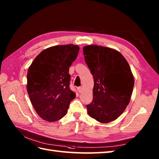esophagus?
Here are the masks:
<instances>
[{
  "label": "esophagus",
  "instance_id": "obj_1",
  "mask_svg": "<svg viewBox=\"0 0 159 159\" xmlns=\"http://www.w3.org/2000/svg\"><path fill=\"white\" fill-rule=\"evenodd\" d=\"M77 90H78V92H79V93H81L82 91H83V87H79L77 88Z\"/></svg>",
  "mask_w": 159,
  "mask_h": 159
}]
</instances>
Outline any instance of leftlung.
Returning <instances> with one entry per match:
<instances>
[{
    "instance_id": "1",
    "label": "left lung",
    "mask_w": 159,
    "mask_h": 159,
    "mask_svg": "<svg viewBox=\"0 0 159 159\" xmlns=\"http://www.w3.org/2000/svg\"><path fill=\"white\" fill-rule=\"evenodd\" d=\"M93 76V101L87 105L91 117L102 124L120 117L130 102L134 79L129 64L117 50L98 45L83 48Z\"/></svg>"
}]
</instances>
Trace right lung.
I'll return each mask as SVG.
<instances>
[{
  "label": "right lung",
  "instance_id": "right-lung-1",
  "mask_svg": "<svg viewBox=\"0 0 159 159\" xmlns=\"http://www.w3.org/2000/svg\"><path fill=\"white\" fill-rule=\"evenodd\" d=\"M79 47L67 44L50 47L33 60L27 72L26 89L35 111L42 119L56 121L67 113L76 94L70 88L69 67Z\"/></svg>",
  "mask_w": 159,
  "mask_h": 159
}]
</instances>
